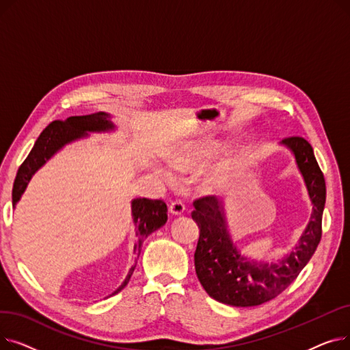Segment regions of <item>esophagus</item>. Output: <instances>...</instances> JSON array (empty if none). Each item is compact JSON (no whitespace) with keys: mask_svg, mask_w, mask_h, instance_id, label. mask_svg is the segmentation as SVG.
<instances>
[{"mask_svg":"<svg viewBox=\"0 0 350 350\" xmlns=\"http://www.w3.org/2000/svg\"><path fill=\"white\" fill-rule=\"evenodd\" d=\"M185 210H186L185 203H183V201H180V200L172 201L170 206H169V213H170L172 215H180V214L185 213Z\"/></svg>","mask_w":350,"mask_h":350,"instance_id":"34e87169","label":"esophagus"}]
</instances>
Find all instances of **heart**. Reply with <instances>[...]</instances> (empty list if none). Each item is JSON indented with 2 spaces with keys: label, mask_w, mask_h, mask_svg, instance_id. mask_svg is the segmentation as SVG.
Instances as JSON below:
<instances>
[{
  "label": "heart",
  "mask_w": 350,
  "mask_h": 350,
  "mask_svg": "<svg viewBox=\"0 0 350 350\" xmlns=\"http://www.w3.org/2000/svg\"><path fill=\"white\" fill-rule=\"evenodd\" d=\"M206 157V152L204 150H201V149H193L191 152H187L186 154H183L181 157H178V160H177V167L178 169H187L189 165H191V164H196V163H198V161H201Z\"/></svg>",
  "instance_id": "1"
}]
</instances>
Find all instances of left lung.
<instances>
[{
  "mask_svg": "<svg viewBox=\"0 0 350 350\" xmlns=\"http://www.w3.org/2000/svg\"><path fill=\"white\" fill-rule=\"evenodd\" d=\"M282 143L295 154L314 208L299 244L280 262L258 265L243 258L227 231L221 201L214 196H203L193 201L191 217L200 228L194 252L196 273L206 292L218 302L232 306H256L277 298L297 280L318 248L326 201L323 173L308 140L291 136Z\"/></svg>",
  "mask_w": 350,
  "mask_h": 350,
  "instance_id": "left-lung-1",
  "label": "left lung"
}]
</instances>
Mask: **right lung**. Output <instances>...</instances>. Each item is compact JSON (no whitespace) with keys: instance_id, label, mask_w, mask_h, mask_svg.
Wrapping results in <instances>:
<instances>
[{"instance_id":"add662e5","label":"right lung","mask_w":350,"mask_h":350,"mask_svg":"<svg viewBox=\"0 0 350 350\" xmlns=\"http://www.w3.org/2000/svg\"><path fill=\"white\" fill-rule=\"evenodd\" d=\"M107 115L103 112L90 113L85 116H70L66 120H53L51 122L36 139L32 150L28 157L20 165L16 172V177L12 187V204L15 207L16 201L21 198L23 193L27 189L28 181L38 170L41 165L55 153L58 152L62 146L66 143L85 136V132H105L113 129V124L107 120ZM132 215L133 221L137 227V241L135 244L136 261L135 265L129 271L123 284L112 293L120 292L131 280L135 271L137 258L140 255L142 245L147 235H150L153 231L159 230L161 226L167 221V206L163 200H150V198H136L132 201Z\"/></svg>"}]
</instances>
